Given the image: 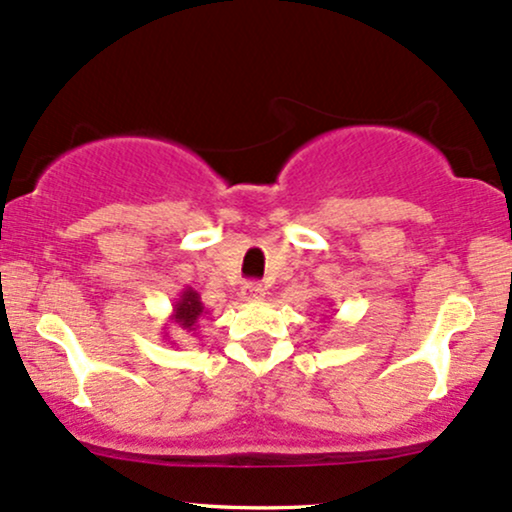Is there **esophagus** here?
<instances>
[{
    "label": "esophagus",
    "instance_id": "obj_1",
    "mask_svg": "<svg viewBox=\"0 0 512 512\" xmlns=\"http://www.w3.org/2000/svg\"><path fill=\"white\" fill-rule=\"evenodd\" d=\"M240 298L248 300V303H257V300L264 298V286H262V283H257V281L245 283L243 291H240Z\"/></svg>",
    "mask_w": 512,
    "mask_h": 512
}]
</instances>
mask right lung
<instances>
[{"instance_id": "right-lung-1", "label": "right lung", "mask_w": 512, "mask_h": 512, "mask_svg": "<svg viewBox=\"0 0 512 512\" xmlns=\"http://www.w3.org/2000/svg\"><path fill=\"white\" fill-rule=\"evenodd\" d=\"M205 315H209V310L200 300V293L193 291L190 286H186L181 291V295L176 298L174 310H171V315H169V322L162 326V336L169 338L171 326L188 331L190 334V331H195L197 326H200V319Z\"/></svg>"}]
</instances>
